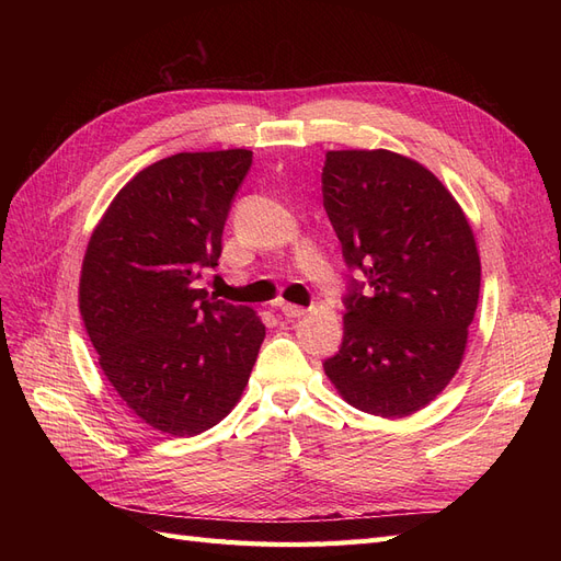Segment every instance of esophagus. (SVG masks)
I'll return each mask as SVG.
<instances>
[{
  "mask_svg": "<svg viewBox=\"0 0 561 561\" xmlns=\"http://www.w3.org/2000/svg\"><path fill=\"white\" fill-rule=\"evenodd\" d=\"M278 307H280V313H283L285 318H299V316L307 313V309H304V307H297V304H287V301H283V304H278Z\"/></svg>",
  "mask_w": 561,
  "mask_h": 561,
  "instance_id": "esophagus-1",
  "label": "esophagus"
}]
</instances>
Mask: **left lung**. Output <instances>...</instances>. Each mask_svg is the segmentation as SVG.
<instances>
[{"mask_svg":"<svg viewBox=\"0 0 561 561\" xmlns=\"http://www.w3.org/2000/svg\"><path fill=\"white\" fill-rule=\"evenodd\" d=\"M322 206L344 262L342 346L322 363L355 410L407 416L461 365L480 299V254L463 210L431 171L386 149L328 151Z\"/></svg>","mask_w":561,"mask_h":561,"instance_id":"1","label":"left lung"}]
</instances>
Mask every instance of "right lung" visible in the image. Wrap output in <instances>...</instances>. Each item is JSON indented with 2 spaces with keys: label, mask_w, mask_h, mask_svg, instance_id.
Instances as JSON below:
<instances>
[{
  "label": "right lung",
  "mask_w": 561,
  "mask_h": 561,
  "mask_svg": "<svg viewBox=\"0 0 561 561\" xmlns=\"http://www.w3.org/2000/svg\"><path fill=\"white\" fill-rule=\"evenodd\" d=\"M252 151L173 154L135 175L95 227L79 309L100 367L151 428L192 437L241 398L264 325L196 285L222 254V231Z\"/></svg>",
  "instance_id": "1"
}]
</instances>
